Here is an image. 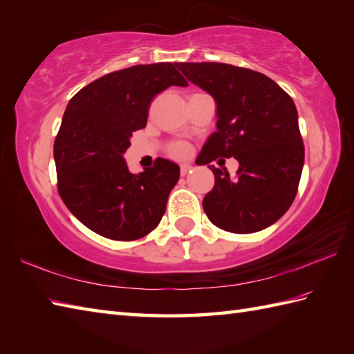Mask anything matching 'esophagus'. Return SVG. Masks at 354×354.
<instances>
[{
	"label": "esophagus",
	"mask_w": 354,
	"mask_h": 354,
	"mask_svg": "<svg viewBox=\"0 0 354 354\" xmlns=\"http://www.w3.org/2000/svg\"><path fill=\"white\" fill-rule=\"evenodd\" d=\"M193 171V165L192 164H181V175L185 176L187 173Z\"/></svg>",
	"instance_id": "1"
}]
</instances>
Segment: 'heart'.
<instances>
[{"label":"heart","mask_w":354,"mask_h":354,"mask_svg":"<svg viewBox=\"0 0 354 354\" xmlns=\"http://www.w3.org/2000/svg\"><path fill=\"white\" fill-rule=\"evenodd\" d=\"M170 155L176 156V158H184L190 153V147L184 145V142H173V145L169 147Z\"/></svg>","instance_id":"1"}]
</instances>
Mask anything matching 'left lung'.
Segmentation results:
<instances>
[{
  "label": "left lung",
  "instance_id": "left-lung-1",
  "mask_svg": "<svg viewBox=\"0 0 354 354\" xmlns=\"http://www.w3.org/2000/svg\"><path fill=\"white\" fill-rule=\"evenodd\" d=\"M176 66L217 104V131L196 160L214 173L213 190L202 201L205 214L216 227L237 234L268 228L292 205L303 171L295 103L259 71L217 62ZM219 156L239 161L236 178L211 165Z\"/></svg>",
  "mask_w": 354,
  "mask_h": 354
}]
</instances>
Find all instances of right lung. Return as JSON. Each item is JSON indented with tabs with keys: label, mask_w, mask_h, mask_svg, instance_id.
Masks as SVG:
<instances>
[{
	"label": "right lung",
	"mask_w": 354,
	"mask_h": 354,
	"mask_svg": "<svg viewBox=\"0 0 354 354\" xmlns=\"http://www.w3.org/2000/svg\"><path fill=\"white\" fill-rule=\"evenodd\" d=\"M173 85H189L176 64L133 65L91 82L66 106L53 149L57 192L97 234L131 242L161 222L178 164L156 158L135 175L123 153L132 132L146 127L153 97Z\"/></svg>",
	"instance_id": "1"
}]
</instances>
